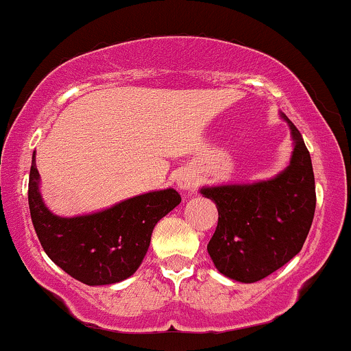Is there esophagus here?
<instances>
[{"mask_svg": "<svg viewBox=\"0 0 351 351\" xmlns=\"http://www.w3.org/2000/svg\"><path fill=\"white\" fill-rule=\"evenodd\" d=\"M199 186V177L191 169H184L177 176V187L182 192H194Z\"/></svg>", "mask_w": 351, "mask_h": 351, "instance_id": "esophagus-1", "label": "esophagus"}]
</instances>
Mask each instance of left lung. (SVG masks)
Instances as JSON below:
<instances>
[{
	"mask_svg": "<svg viewBox=\"0 0 351 351\" xmlns=\"http://www.w3.org/2000/svg\"><path fill=\"white\" fill-rule=\"evenodd\" d=\"M290 164L269 180L202 187L219 210L215 234L207 252L215 269L242 283H254L274 274L302 250L313 222L315 177L312 159L292 121Z\"/></svg>",
	"mask_w": 351,
	"mask_h": 351,
	"instance_id": "obj_1",
	"label": "left lung"
}]
</instances>
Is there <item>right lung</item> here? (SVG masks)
Listing matches in <instances>:
<instances>
[{
	"label": "right lung",
	"instance_id": "1",
	"mask_svg": "<svg viewBox=\"0 0 351 351\" xmlns=\"http://www.w3.org/2000/svg\"><path fill=\"white\" fill-rule=\"evenodd\" d=\"M36 157L29 171L31 220L46 255L86 285L123 282L139 269L156 223L180 204L174 189L147 192L76 217H59L43 202Z\"/></svg>",
	"mask_w": 351,
	"mask_h": 351
}]
</instances>
